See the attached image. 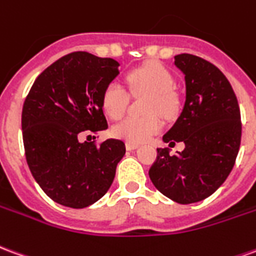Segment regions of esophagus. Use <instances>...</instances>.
<instances>
[{"mask_svg": "<svg viewBox=\"0 0 256 256\" xmlns=\"http://www.w3.org/2000/svg\"><path fill=\"white\" fill-rule=\"evenodd\" d=\"M138 144H132V142H126V150H134L138 148Z\"/></svg>", "mask_w": 256, "mask_h": 256, "instance_id": "obj_1", "label": "esophagus"}]
</instances>
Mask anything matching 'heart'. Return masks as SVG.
Returning <instances> with one entry per match:
<instances>
[{"label":"heart","mask_w":256,"mask_h":256,"mask_svg":"<svg viewBox=\"0 0 256 256\" xmlns=\"http://www.w3.org/2000/svg\"><path fill=\"white\" fill-rule=\"evenodd\" d=\"M134 94H148L145 102V116H128L112 128V133L132 144H140L159 133L163 128L159 112L163 116H172L178 108L177 94L174 93V76L159 63H148L130 71L126 76ZM101 106L112 119L120 118L128 106V94L122 84L112 80L106 84L101 96Z\"/></svg>","instance_id":"heart-1"}]
</instances>
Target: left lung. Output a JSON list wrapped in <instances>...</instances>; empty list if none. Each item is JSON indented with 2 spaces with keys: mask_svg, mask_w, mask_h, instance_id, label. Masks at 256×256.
Returning a JSON list of instances; mask_svg holds the SVG:
<instances>
[{
  "mask_svg": "<svg viewBox=\"0 0 256 256\" xmlns=\"http://www.w3.org/2000/svg\"><path fill=\"white\" fill-rule=\"evenodd\" d=\"M174 66L185 75L186 96L163 141L184 142L185 150L170 155L168 148H158L150 178L172 202L198 203L220 188L234 166L242 141L240 108L229 80L214 64L182 53Z\"/></svg>",
  "mask_w": 256,
  "mask_h": 256,
  "instance_id": "obj_1",
  "label": "left lung"
}]
</instances>
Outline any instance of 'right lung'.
Returning a JSON list of instances; mask_svg holds the SVG:
<instances>
[{"mask_svg":"<svg viewBox=\"0 0 256 256\" xmlns=\"http://www.w3.org/2000/svg\"><path fill=\"white\" fill-rule=\"evenodd\" d=\"M119 74L114 58L66 54L42 71L26 97L22 130L32 177L53 202L84 208L106 193L126 152L120 140L80 142V133L108 128L101 96Z\"/></svg>","mask_w":256,"mask_h":256,"instance_id":"obj_1","label":"right lung"}]
</instances>
